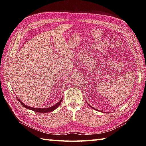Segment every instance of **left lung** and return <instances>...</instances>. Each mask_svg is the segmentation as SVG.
<instances>
[{
	"label": "left lung",
	"mask_w": 146,
	"mask_h": 146,
	"mask_svg": "<svg viewBox=\"0 0 146 146\" xmlns=\"http://www.w3.org/2000/svg\"><path fill=\"white\" fill-rule=\"evenodd\" d=\"M86 103H87V102H86ZM87 104H88V105H89V106H90V107H91L92 108H93V109H95V110H97V109H96V108H94V107H93L92 106H91V105H89V104H88V103H87Z\"/></svg>",
	"instance_id": "left-lung-1"
}]
</instances>
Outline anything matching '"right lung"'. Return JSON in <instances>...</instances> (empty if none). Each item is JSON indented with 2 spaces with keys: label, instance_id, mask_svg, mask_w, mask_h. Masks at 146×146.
<instances>
[{
  "label": "right lung",
  "instance_id": "obj_1",
  "mask_svg": "<svg viewBox=\"0 0 146 146\" xmlns=\"http://www.w3.org/2000/svg\"><path fill=\"white\" fill-rule=\"evenodd\" d=\"M16 98H17V100H19V102H20V103L21 104V105H23V106H24V107H25L26 108H27V109H29V110H33L35 111H36V112H41V113H46V112H49V111H51L52 110H55L56 108H58L59 105H60L61 102L62 101V98L60 102H58L57 104H56L54 105H53V106L52 107H48V108H34V107H29L27 106V105H26V104H24V103H23L21 100L17 96H16Z\"/></svg>",
  "mask_w": 146,
  "mask_h": 146
}]
</instances>
